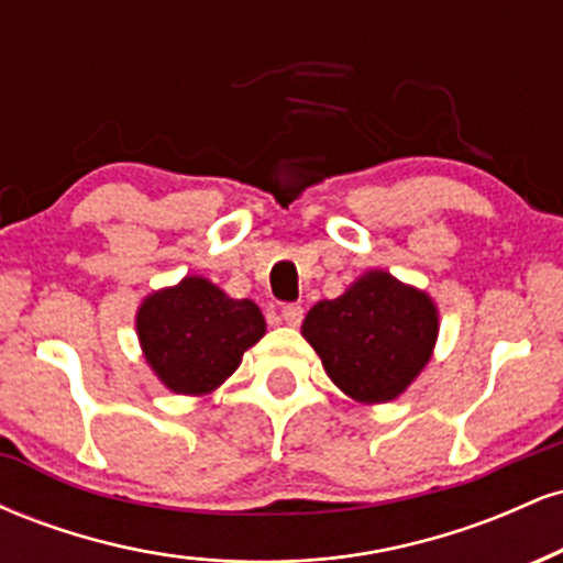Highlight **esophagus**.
Returning a JSON list of instances; mask_svg holds the SVG:
<instances>
[{"mask_svg": "<svg viewBox=\"0 0 563 563\" xmlns=\"http://www.w3.org/2000/svg\"><path fill=\"white\" fill-rule=\"evenodd\" d=\"M280 314H283V320H286V325L296 328L303 318V307L301 303H286V307L280 309Z\"/></svg>", "mask_w": 563, "mask_h": 563, "instance_id": "obj_1", "label": "esophagus"}]
</instances>
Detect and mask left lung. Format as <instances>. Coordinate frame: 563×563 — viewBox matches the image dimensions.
<instances>
[{
  "mask_svg": "<svg viewBox=\"0 0 563 563\" xmlns=\"http://www.w3.org/2000/svg\"><path fill=\"white\" fill-rule=\"evenodd\" d=\"M301 335L346 397L384 405L402 397L429 365L439 309L426 290L386 269H367L339 299L314 303Z\"/></svg>",
  "mask_w": 563,
  "mask_h": 563,
  "instance_id": "obj_1",
  "label": "left lung"
}]
</instances>
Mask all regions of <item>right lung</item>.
<instances>
[{"mask_svg": "<svg viewBox=\"0 0 563 563\" xmlns=\"http://www.w3.org/2000/svg\"><path fill=\"white\" fill-rule=\"evenodd\" d=\"M134 328L142 357L166 389L206 397L238 371L267 322L251 299H232L209 277L185 275L142 299Z\"/></svg>", "mask_w": 563, "mask_h": 563, "instance_id": "1", "label": "right lung"}]
</instances>
